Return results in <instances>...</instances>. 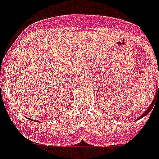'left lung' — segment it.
Segmentation results:
<instances>
[{
    "label": "left lung",
    "mask_w": 159,
    "mask_h": 159,
    "mask_svg": "<svg viewBox=\"0 0 159 159\" xmlns=\"http://www.w3.org/2000/svg\"><path fill=\"white\" fill-rule=\"evenodd\" d=\"M158 75H159V68H158ZM158 87H159V85H158ZM159 92V91H158ZM158 92H157V94H158ZM157 97V96H156ZM156 97H155V98H156ZM155 100H156V99H155V98H154V100H153V101H152V104H151V105H150V107H148V109L147 110H146V111H144V112H143V115H142V116H140V117H139V119H140V118H142V117H143V116H146V115H147L148 113H149V112H150V111H152V107L154 106V105H155Z\"/></svg>",
    "instance_id": "obj_1"
}]
</instances>
